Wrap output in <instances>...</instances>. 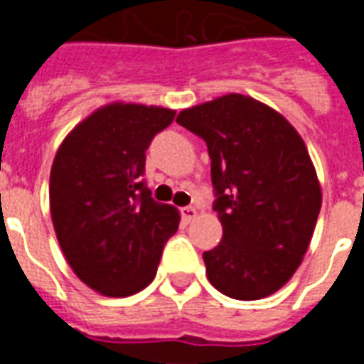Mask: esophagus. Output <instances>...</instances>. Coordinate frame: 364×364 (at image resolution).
<instances>
[{
    "mask_svg": "<svg viewBox=\"0 0 364 364\" xmlns=\"http://www.w3.org/2000/svg\"><path fill=\"white\" fill-rule=\"evenodd\" d=\"M181 216L185 222L195 220V218H197V208H195V206H183Z\"/></svg>",
    "mask_w": 364,
    "mask_h": 364,
    "instance_id": "esophagus-1",
    "label": "esophagus"
}]
</instances>
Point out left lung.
Segmentation results:
<instances>
[{
    "mask_svg": "<svg viewBox=\"0 0 364 364\" xmlns=\"http://www.w3.org/2000/svg\"><path fill=\"white\" fill-rule=\"evenodd\" d=\"M210 156L220 244L203 253L208 281L236 300L271 296L296 273L321 187L296 128L257 99L228 93L177 114Z\"/></svg>",
    "mask_w": 364,
    "mask_h": 364,
    "instance_id": "obj_1",
    "label": "left lung"
}]
</instances>
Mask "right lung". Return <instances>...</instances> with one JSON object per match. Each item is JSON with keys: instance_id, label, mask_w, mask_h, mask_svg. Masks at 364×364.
<instances>
[{"instance_id": "1", "label": "right lung", "mask_w": 364, "mask_h": 364, "mask_svg": "<svg viewBox=\"0 0 364 364\" xmlns=\"http://www.w3.org/2000/svg\"><path fill=\"white\" fill-rule=\"evenodd\" d=\"M175 111L109 103L60 144L50 169V216L77 279L103 296H130L158 271L179 213L156 203L142 181L151 138Z\"/></svg>"}]
</instances>
